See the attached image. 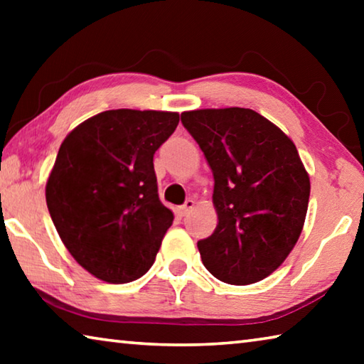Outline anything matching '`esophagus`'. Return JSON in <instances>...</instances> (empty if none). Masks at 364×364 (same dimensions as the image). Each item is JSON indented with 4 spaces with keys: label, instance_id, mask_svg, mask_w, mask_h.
<instances>
[{
    "label": "esophagus",
    "instance_id": "esophagus-1",
    "mask_svg": "<svg viewBox=\"0 0 364 364\" xmlns=\"http://www.w3.org/2000/svg\"><path fill=\"white\" fill-rule=\"evenodd\" d=\"M194 205H196V202H194L193 199H188L186 204L181 205L180 210H178V213H180V217H186V215H188L191 210H193Z\"/></svg>",
    "mask_w": 364,
    "mask_h": 364
}]
</instances>
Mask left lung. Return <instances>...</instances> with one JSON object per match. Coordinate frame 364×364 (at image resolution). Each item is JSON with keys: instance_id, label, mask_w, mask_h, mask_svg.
Returning <instances> with one entry per match:
<instances>
[{"instance_id": "8db88e82", "label": "left lung", "mask_w": 364, "mask_h": 364, "mask_svg": "<svg viewBox=\"0 0 364 364\" xmlns=\"http://www.w3.org/2000/svg\"><path fill=\"white\" fill-rule=\"evenodd\" d=\"M181 122L215 180L218 225L197 242L215 278L247 286L268 278L304 230L310 176L297 147L273 122L244 107L197 109Z\"/></svg>"}]
</instances>
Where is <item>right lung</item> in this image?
Here are the masks:
<instances>
[{"instance_id":"obj_1","label":"right lung","mask_w":364,"mask_h":364,"mask_svg":"<svg viewBox=\"0 0 364 364\" xmlns=\"http://www.w3.org/2000/svg\"><path fill=\"white\" fill-rule=\"evenodd\" d=\"M180 122L165 110H106L67 134L46 180L60 241L80 267L125 284L152 267L173 212L159 199L154 154Z\"/></svg>"}]
</instances>
